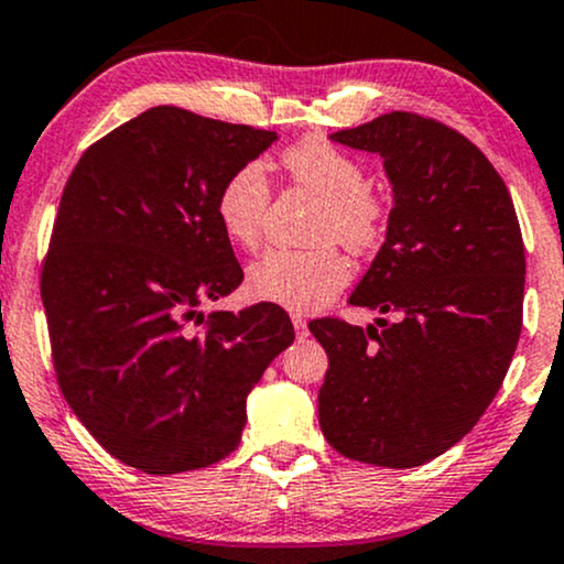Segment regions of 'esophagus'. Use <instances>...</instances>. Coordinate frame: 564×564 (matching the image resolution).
<instances>
[{"label":"esophagus","instance_id":"34e87169","mask_svg":"<svg viewBox=\"0 0 564 564\" xmlns=\"http://www.w3.org/2000/svg\"><path fill=\"white\" fill-rule=\"evenodd\" d=\"M291 323H294V332H296V336H307V334H310V332H307V321H304L300 313L291 315Z\"/></svg>","mask_w":564,"mask_h":564}]
</instances>
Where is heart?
<instances>
[{"mask_svg":"<svg viewBox=\"0 0 564 564\" xmlns=\"http://www.w3.org/2000/svg\"><path fill=\"white\" fill-rule=\"evenodd\" d=\"M283 170L294 183L323 196L315 215L313 249H270L251 262L246 286L260 302L281 304L296 313H313L347 286L349 264L332 241L352 251L377 246L387 228V206L368 187L364 164L332 140L304 138L283 151ZM270 206V180L262 164L249 161L219 185L215 212L219 228L241 249H254L262 238Z\"/></svg>","mask_w":564,"mask_h":564,"instance_id":"1","label":"heart"}]
</instances>
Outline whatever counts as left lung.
I'll return each instance as SVG.
<instances>
[{
	"label": "left lung",
	"mask_w": 564,
	"mask_h": 564,
	"mask_svg": "<svg viewBox=\"0 0 564 564\" xmlns=\"http://www.w3.org/2000/svg\"><path fill=\"white\" fill-rule=\"evenodd\" d=\"M379 153L392 185L387 238L349 304L398 315L381 333L310 323L328 355L323 437L352 462L422 467L480 422L522 332L525 246L485 153L456 129L392 111L332 134Z\"/></svg>",
	"instance_id": "1"
}]
</instances>
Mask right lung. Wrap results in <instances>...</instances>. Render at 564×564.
Wrapping results in <instances>:
<instances>
[{
    "mask_svg": "<svg viewBox=\"0 0 564 564\" xmlns=\"http://www.w3.org/2000/svg\"><path fill=\"white\" fill-rule=\"evenodd\" d=\"M275 132L148 108L89 145L63 187L42 302L63 398L145 475L217 464L246 398L294 341L278 304L204 315L243 281L215 200Z\"/></svg>",
    "mask_w": 564,
    "mask_h": 564,
    "instance_id": "1",
    "label": "right lung"
}]
</instances>
